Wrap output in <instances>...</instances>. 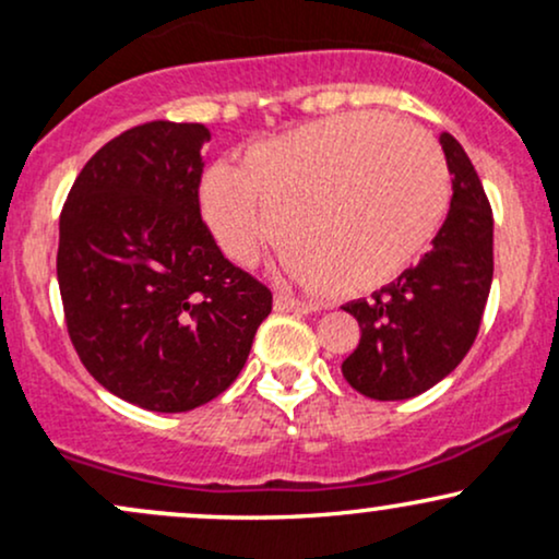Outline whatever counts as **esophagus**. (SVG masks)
Segmentation results:
<instances>
[{"instance_id":"1","label":"esophagus","mask_w":559,"mask_h":559,"mask_svg":"<svg viewBox=\"0 0 559 559\" xmlns=\"http://www.w3.org/2000/svg\"><path fill=\"white\" fill-rule=\"evenodd\" d=\"M273 307L278 312H312L316 310V305H312V301L292 299V297H286V294H275Z\"/></svg>"}]
</instances>
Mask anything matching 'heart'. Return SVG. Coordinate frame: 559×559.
Returning <instances> with one entry per match:
<instances>
[{"label": "heart", "instance_id": "obj_1", "mask_svg": "<svg viewBox=\"0 0 559 559\" xmlns=\"http://www.w3.org/2000/svg\"><path fill=\"white\" fill-rule=\"evenodd\" d=\"M210 230L249 265L278 236L281 265L342 297L402 275L433 239L449 204V170L423 128L378 112L297 126L215 165L199 186Z\"/></svg>", "mask_w": 559, "mask_h": 559}]
</instances>
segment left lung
Wrapping results in <instances>:
<instances>
[{
    "instance_id": "8db88e82",
    "label": "left lung",
    "mask_w": 559,
    "mask_h": 559,
    "mask_svg": "<svg viewBox=\"0 0 559 559\" xmlns=\"http://www.w3.org/2000/svg\"><path fill=\"white\" fill-rule=\"evenodd\" d=\"M452 202L431 252L370 299L344 305L360 344L342 362L352 389L378 402L418 396L463 362L484 318L493 275L489 199L460 141L441 133Z\"/></svg>"
}]
</instances>
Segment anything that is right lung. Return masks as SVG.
<instances>
[{
	"label": "right lung",
	"mask_w": 559,
	"mask_h": 559,
	"mask_svg": "<svg viewBox=\"0 0 559 559\" xmlns=\"http://www.w3.org/2000/svg\"><path fill=\"white\" fill-rule=\"evenodd\" d=\"M207 141L202 123L170 120L120 133L83 165L60 215L70 342L102 386L152 413L223 394L273 307L199 215Z\"/></svg>",
	"instance_id": "obj_1"
}]
</instances>
